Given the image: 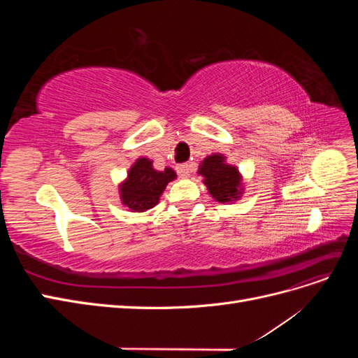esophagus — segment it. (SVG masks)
Instances as JSON below:
<instances>
[{
	"label": "esophagus",
	"instance_id": "1",
	"mask_svg": "<svg viewBox=\"0 0 358 358\" xmlns=\"http://www.w3.org/2000/svg\"><path fill=\"white\" fill-rule=\"evenodd\" d=\"M176 171L180 178H188L191 173V164H188V162H185V164H179L176 167Z\"/></svg>",
	"mask_w": 358,
	"mask_h": 358
}]
</instances>
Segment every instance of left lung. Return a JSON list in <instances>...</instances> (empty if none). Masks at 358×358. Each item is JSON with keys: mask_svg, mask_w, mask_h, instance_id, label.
Here are the masks:
<instances>
[{"mask_svg": "<svg viewBox=\"0 0 358 358\" xmlns=\"http://www.w3.org/2000/svg\"><path fill=\"white\" fill-rule=\"evenodd\" d=\"M199 175L204 178L210 196L221 203L234 201L242 194V178L234 166L225 162V157L213 154L206 157L199 169Z\"/></svg>", "mask_w": 358, "mask_h": 358, "instance_id": "1", "label": "left lung"}]
</instances>
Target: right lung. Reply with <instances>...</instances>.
<instances>
[{
	"mask_svg": "<svg viewBox=\"0 0 358 358\" xmlns=\"http://www.w3.org/2000/svg\"><path fill=\"white\" fill-rule=\"evenodd\" d=\"M176 178L171 169L158 171L154 169L152 161L148 158H138L128 171V178L121 183L122 204L133 212H145L158 204L162 191L167 183Z\"/></svg>",
	"mask_w": 358,
	"mask_h": 358,
	"instance_id": "1",
	"label": "right lung"
}]
</instances>
